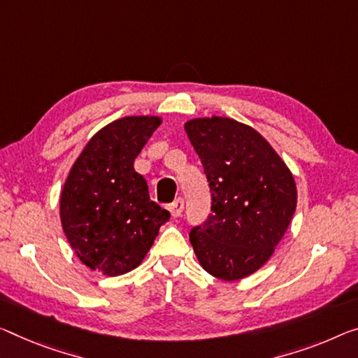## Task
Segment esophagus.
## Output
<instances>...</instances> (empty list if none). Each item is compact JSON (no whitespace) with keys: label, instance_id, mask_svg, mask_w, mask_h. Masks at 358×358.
I'll use <instances>...</instances> for the list:
<instances>
[{"label":"esophagus","instance_id":"34e87169","mask_svg":"<svg viewBox=\"0 0 358 358\" xmlns=\"http://www.w3.org/2000/svg\"><path fill=\"white\" fill-rule=\"evenodd\" d=\"M184 211V200L182 198H178V200H174L171 205H169V213H171L173 217H179L180 214Z\"/></svg>","mask_w":358,"mask_h":358}]
</instances>
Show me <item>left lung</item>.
<instances>
[{"label":"left lung","mask_w":358,"mask_h":358,"mask_svg":"<svg viewBox=\"0 0 358 358\" xmlns=\"http://www.w3.org/2000/svg\"><path fill=\"white\" fill-rule=\"evenodd\" d=\"M211 190V214L190 232L200 266L235 282L261 268L293 219L296 182L255 128L225 117L184 124Z\"/></svg>","instance_id":"1"}]
</instances>
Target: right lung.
<instances>
[{
	"label": "right lung",
	"instance_id": "right-lung-1",
	"mask_svg": "<svg viewBox=\"0 0 358 358\" xmlns=\"http://www.w3.org/2000/svg\"><path fill=\"white\" fill-rule=\"evenodd\" d=\"M160 117H124L103 126L76 158L60 194V222L78 259L107 277L144 259L169 213L150 200L134 160Z\"/></svg>",
	"mask_w": 358,
	"mask_h": 358
}]
</instances>
